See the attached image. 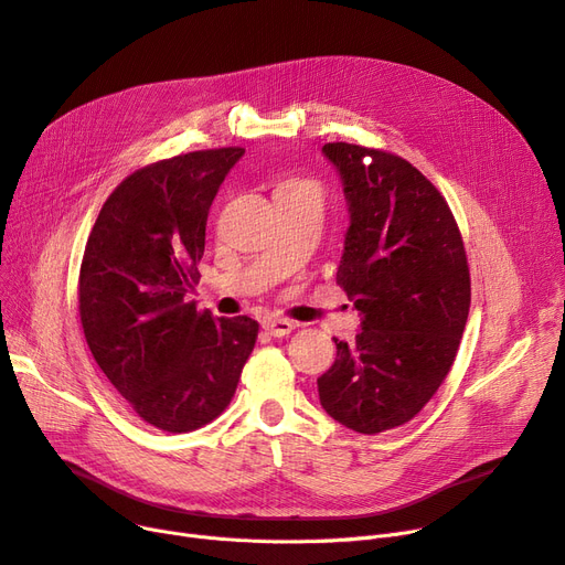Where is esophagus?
<instances>
[{
	"label": "esophagus",
	"instance_id": "esophagus-1",
	"mask_svg": "<svg viewBox=\"0 0 565 565\" xmlns=\"http://www.w3.org/2000/svg\"><path fill=\"white\" fill-rule=\"evenodd\" d=\"M263 328L267 334H273V337H288L295 328H298V324H295L292 320H284V318H270L263 322Z\"/></svg>",
	"mask_w": 565,
	"mask_h": 565
}]
</instances>
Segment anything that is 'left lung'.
<instances>
[{"instance_id": "obj_1", "label": "left lung", "mask_w": 565, "mask_h": 565, "mask_svg": "<svg viewBox=\"0 0 565 565\" xmlns=\"http://www.w3.org/2000/svg\"><path fill=\"white\" fill-rule=\"evenodd\" d=\"M341 178L350 228L337 273L362 320L318 377L324 412L377 435L417 417L449 375L471 302L462 235L428 178L401 156L360 143L322 146Z\"/></svg>"}]
</instances>
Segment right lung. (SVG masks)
<instances>
[{"instance_id": "1", "label": "right lung", "mask_w": 565, "mask_h": 565, "mask_svg": "<svg viewBox=\"0 0 565 565\" xmlns=\"http://www.w3.org/2000/svg\"><path fill=\"white\" fill-rule=\"evenodd\" d=\"M245 148H207L132 171L103 203L84 247L77 305L96 364L141 422L190 433L228 407L258 337L247 316L188 302L205 222Z\"/></svg>"}]
</instances>
